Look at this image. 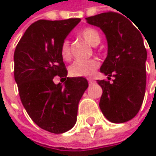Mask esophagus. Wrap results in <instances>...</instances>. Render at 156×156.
Here are the masks:
<instances>
[{"instance_id": "obj_1", "label": "esophagus", "mask_w": 156, "mask_h": 156, "mask_svg": "<svg viewBox=\"0 0 156 156\" xmlns=\"http://www.w3.org/2000/svg\"><path fill=\"white\" fill-rule=\"evenodd\" d=\"M87 80H88V83H89V85H92V84H94V83H95V81H94L92 78H88Z\"/></svg>"}]
</instances>
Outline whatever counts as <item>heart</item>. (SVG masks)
<instances>
[{
	"instance_id": "b5f03b06",
	"label": "heart",
	"mask_w": 156,
	"mask_h": 156,
	"mask_svg": "<svg viewBox=\"0 0 156 156\" xmlns=\"http://www.w3.org/2000/svg\"><path fill=\"white\" fill-rule=\"evenodd\" d=\"M80 36L86 40L88 43L93 46H97L100 42V35L98 31L94 28H85L79 32ZM60 55L64 60H69L71 58L70 45L68 40H64L60 45ZM99 67V62L97 59H87V60H77L73 62L69 69V72L71 77H90L93 76Z\"/></svg>"
}]
</instances>
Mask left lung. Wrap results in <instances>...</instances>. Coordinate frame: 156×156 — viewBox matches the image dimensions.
<instances>
[{"label": "left lung", "instance_id": "obj_1", "mask_svg": "<svg viewBox=\"0 0 156 156\" xmlns=\"http://www.w3.org/2000/svg\"><path fill=\"white\" fill-rule=\"evenodd\" d=\"M88 24L99 27L108 41V57L100 71L114 76L113 83L98 80L103 93L99 108L112 123H125L140 110L146 86L147 52L140 30L125 16L108 12L86 18Z\"/></svg>", "mask_w": 156, "mask_h": 156}]
</instances>
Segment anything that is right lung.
I'll return each instance as SVG.
<instances>
[{"label": "right lung", "mask_w": 156, "mask_h": 156, "mask_svg": "<svg viewBox=\"0 0 156 156\" xmlns=\"http://www.w3.org/2000/svg\"><path fill=\"white\" fill-rule=\"evenodd\" d=\"M80 19L40 20L32 23L14 51V78L21 103L32 121L53 134L71 129L79 100L88 87L85 78H67L60 45ZM65 79L56 85L53 78Z\"/></svg>", "instance_id": "obj_1"}]
</instances>
